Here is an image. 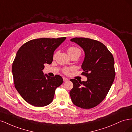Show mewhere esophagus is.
I'll use <instances>...</instances> for the list:
<instances>
[{
  "label": "esophagus",
  "mask_w": 132,
  "mask_h": 132,
  "mask_svg": "<svg viewBox=\"0 0 132 132\" xmlns=\"http://www.w3.org/2000/svg\"><path fill=\"white\" fill-rule=\"evenodd\" d=\"M63 81H64V82L67 81H68V79L67 78H65V77H63Z\"/></svg>",
  "instance_id": "esophagus-1"
}]
</instances>
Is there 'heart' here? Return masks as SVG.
Segmentation results:
<instances>
[{"label":"heart","instance_id":"b5f03b06","mask_svg":"<svg viewBox=\"0 0 132 132\" xmlns=\"http://www.w3.org/2000/svg\"><path fill=\"white\" fill-rule=\"evenodd\" d=\"M76 52L81 53V51L79 48H78L74 47H69V48L68 49V53L69 54L74 53H76ZM69 70H70V69H69V68H64L63 69V72L65 73V74H68Z\"/></svg>","mask_w":132,"mask_h":132}]
</instances>
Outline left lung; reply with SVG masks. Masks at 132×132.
<instances>
[{"mask_svg":"<svg viewBox=\"0 0 132 132\" xmlns=\"http://www.w3.org/2000/svg\"><path fill=\"white\" fill-rule=\"evenodd\" d=\"M77 43L85 52L81 68L86 81L70 79L73 87L70 96L74 104L84 109L97 106L111 88L115 77L114 61L112 54L103 44L90 38L75 37L70 39Z\"/></svg>","mask_w":132,"mask_h":132,"instance_id":"1","label":"left lung"}]
</instances>
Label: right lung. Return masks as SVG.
I'll list each match as a JSON object with an SVG mask.
<instances>
[{
    "instance_id": "obj_1",
    "label": "right lung",
    "mask_w": 132,
    "mask_h": 132,
    "mask_svg": "<svg viewBox=\"0 0 132 132\" xmlns=\"http://www.w3.org/2000/svg\"><path fill=\"white\" fill-rule=\"evenodd\" d=\"M66 37L41 38L27 42L20 48L12 65L15 87L21 97L36 107L45 106L52 102L57 87L63 79L44 75L47 63H52L53 53Z\"/></svg>"
}]
</instances>
